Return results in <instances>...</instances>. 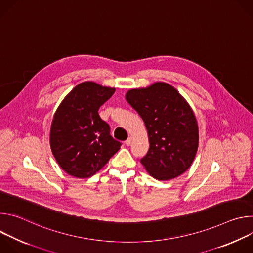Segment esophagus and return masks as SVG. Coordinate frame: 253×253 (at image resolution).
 I'll use <instances>...</instances> for the list:
<instances>
[{
  "label": "esophagus",
  "instance_id": "obj_1",
  "mask_svg": "<svg viewBox=\"0 0 253 253\" xmlns=\"http://www.w3.org/2000/svg\"><path fill=\"white\" fill-rule=\"evenodd\" d=\"M131 142H132V139H131V137H129L126 141H125V144L127 146H130L131 145Z\"/></svg>",
  "mask_w": 253,
  "mask_h": 253
}]
</instances>
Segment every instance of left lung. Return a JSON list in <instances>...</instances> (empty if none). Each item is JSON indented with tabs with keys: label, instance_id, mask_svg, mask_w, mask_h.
<instances>
[{
	"label": "left lung",
	"instance_id": "8db88e82",
	"mask_svg": "<svg viewBox=\"0 0 253 253\" xmlns=\"http://www.w3.org/2000/svg\"><path fill=\"white\" fill-rule=\"evenodd\" d=\"M125 98L147 129L149 150L141 159L157 180H170L192 164L199 142L198 124L185 98L164 82L129 90Z\"/></svg>",
	"mask_w": 253,
	"mask_h": 253
}]
</instances>
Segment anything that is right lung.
<instances>
[{"label":"right lung","mask_w":253,"mask_h":253,"mask_svg":"<svg viewBox=\"0 0 253 253\" xmlns=\"http://www.w3.org/2000/svg\"><path fill=\"white\" fill-rule=\"evenodd\" d=\"M115 88L86 81L63 99L54 114L50 146L60 167L76 178H89L120 149L98 113Z\"/></svg>","instance_id":"obj_1"}]
</instances>
